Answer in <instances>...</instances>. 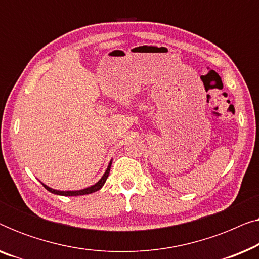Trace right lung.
Masks as SVG:
<instances>
[{"label": "right lung", "instance_id": "right-lung-1", "mask_svg": "<svg viewBox=\"0 0 259 259\" xmlns=\"http://www.w3.org/2000/svg\"><path fill=\"white\" fill-rule=\"evenodd\" d=\"M111 165H112V161L109 162L107 169H106L105 175L102 176V178L99 180L97 184H94V185H92L90 187H87V189H83V190H79V191H59V190H54V189H51V187H48L47 185H45V184H42V185L45 186V189H47L49 192L54 193V194H59V196H83V194H90V193H93V192H97L101 189L102 186H104V184L106 183V179L108 178V175H109V169H111Z\"/></svg>", "mask_w": 259, "mask_h": 259}]
</instances>
